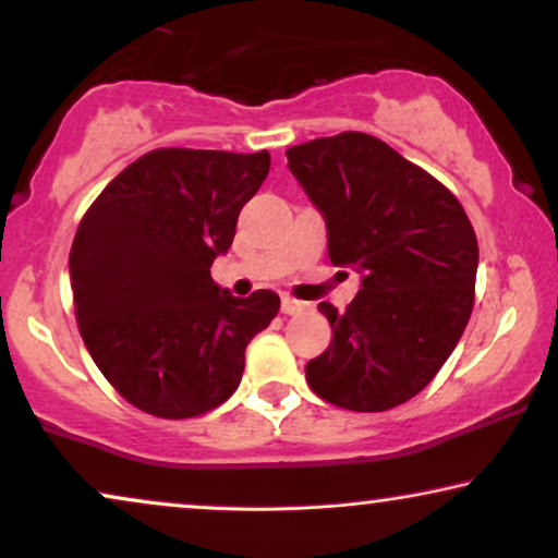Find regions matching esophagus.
I'll return each instance as SVG.
<instances>
[{
	"mask_svg": "<svg viewBox=\"0 0 558 558\" xmlns=\"http://www.w3.org/2000/svg\"><path fill=\"white\" fill-rule=\"evenodd\" d=\"M305 310V302L300 300H292V296H281V313L284 315H296Z\"/></svg>",
	"mask_w": 558,
	"mask_h": 558,
	"instance_id": "esophagus-1",
	"label": "esophagus"
}]
</instances>
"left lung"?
I'll return each mask as SVG.
<instances>
[{
    "label": "left lung",
    "instance_id": "left-lung-1",
    "mask_svg": "<svg viewBox=\"0 0 558 558\" xmlns=\"http://www.w3.org/2000/svg\"><path fill=\"white\" fill-rule=\"evenodd\" d=\"M287 161L323 215L330 262L361 277L345 313L317 305L332 341L307 364V385L345 410L397 408L428 387L472 315V222L444 184L374 135L317 137Z\"/></svg>",
    "mask_w": 558,
    "mask_h": 558
}]
</instances>
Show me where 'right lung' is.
Returning a JSON list of instances; mask_svg holds the SVG:
<instances>
[{"mask_svg":"<svg viewBox=\"0 0 558 558\" xmlns=\"http://www.w3.org/2000/svg\"><path fill=\"white\" fill-rule=\"evenodd\" d=\"M271 156L158 148L120 171L84 215L69 256L94 364L137 410L182 421L241 385L245 345L279 294L233 296L209 266L228 253Z\"/></svg>","mask_w":558,"mask_h":558,"instance_id":"1","label":"right lung"}]
</instances>
